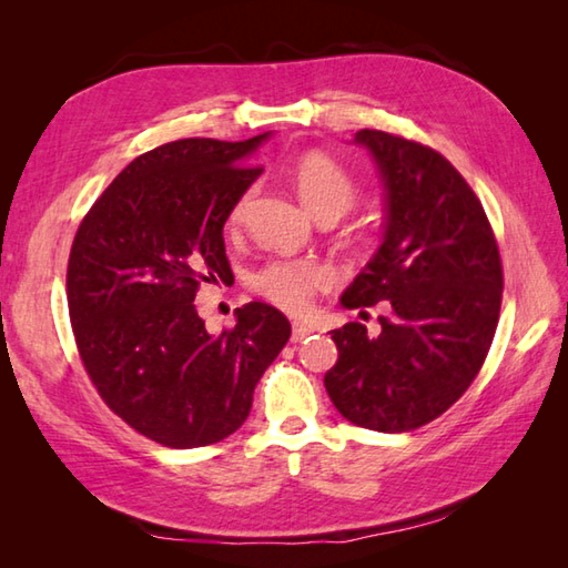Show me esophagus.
<instances>
[{
	"instance_id": "1",
	"label": "esophagus",
	"mask_w": 568,
	"mask_h": 568,
	"mask_svg": "<svg viewBox=\"0 0 568 568\" xmlns=\"http://www.w3.org/2000/svg\"><path fill=\"white\" fill-rule=\"evenodd\" d=\"M312 332H315V329H312L310 324H305V322H293V342H303L305 336H310Z\"/></svg>"
}]
</instances>
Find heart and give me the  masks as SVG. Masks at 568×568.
<instances>
[{
  "label": "heart",
  "instance_id": "b5f03b06",
  "mask_svg": "<svg viewBox=\"0 0 568 568\" xmlns=\"http://www.w3.org/2000/svg\"><path fill=\"white\" fill-rule=\"evenodd\" d=\"M291 175L300 200L320 220H336V216L344 214L356 202V180L342 163H336L327 153L310 151L300 155ZM251 200L253 187H248L234 202L232 212H229V224L236 226L244 220ZM352 236L354 241H361V234ZM324 283H327V271L317 261L300 258H273L248 275V285L253 291L285 310L303 307L310 295Z\"/></svg>",
  "mask_w": 568,
  "mask_h": 568
}]
</instances>
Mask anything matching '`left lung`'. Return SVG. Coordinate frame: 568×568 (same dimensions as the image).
<instances>
[{
  "label": "left lung",
  "instance_id": "left-lung-1",
  "mask_svg": "<svg viewBox=\"0 0 568 568\" xmlns=\"http://www.w3.org/2000/svg\"><path fill=\"white\" fill-rule=\"evenodd\" d=\"M385 190V232L339 303L378 305L381 332H332L324 376L358 427L409 432L446 413L478 376L500 315L503 265L484 204L442 153L376 129L356 131Z\"/></svg>",
  "mask_w": 568,
  "mask_h": 568
}]
</instances>
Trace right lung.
<instances>
[{
    "instance_id": "1",
    "label": "right lung",
    "mask_w": 568,
    "mask_h": 568,
    "mask_svg": "<svg viewBox=\"0 0 568 568\" xmlns=\"http://www.w3.org/2000/svg\"><path fill=\"white\" fill-rule=\"evenodd\" d=\"M271 136L180 139L131 161L84 216L68 261L78 352L110 409L171 449L226 439L244 425L253 388L291 339L265 303L239 307L210 334L195 310L200 283L229 271L224 224L263 168Z\"/></svg>"
}]
</instances>
